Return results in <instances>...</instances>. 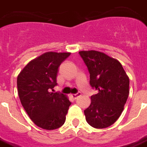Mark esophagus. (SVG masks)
Segmentation results:
<instances>
[{
    "label": "esophagus",
    "instance_id": "34e87169",
    "mask_svg": "<svg viewBox=\"0 0 147 147\" xmlns=\"http://www.w3.org/2000/svg\"><path fill=\"white\" fill-rule=\"evenodd\" d=\"M80 96H81V93L80 92H78L77 94H71V97H72V98L73 99H77Z\"/></svg>",
    "mask_w": 147,
    "mask_h": 147
}]
</instances>
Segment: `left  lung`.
I'll return each instance as SVG.
<instances>
[{"label":"left lung","mask_w":147,"mask_h":147,"mask_svg":"<svg viewBox=\"0 0 147 147\" xmlns=\"http://www.w3.org/2000/svg\"><path fill=\"white\" fill-rule=\"evenodd\" d=\"M90 73V85L98 90L84 110L86 120L95 128L113 124L122 113L129 94V78L119 61L102 52H79Z\"/></svg>","instance_id":"obj_1"}]
</instances>
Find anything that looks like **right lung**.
I'll list each match as a JSON object with an SVG mask.
<instances>
[{
  "label": "right lung",
  "instance_id": "1",
  "mask_svg": "<svg viewBox=\"0 0 147 147\" xmlns=\"http://www.w3.org/2000/svg\"><path fill=\"white\" fill-rule=\"evenodd\" d=\"M70 53L48 52L29 62L17 77L21 104L30 120L45 130L59 128L65 122L71 102L63 94L53 93L58 67Z\"/></svg>",
  "mask_w": 147,
  "mask_h": 147
}]
</instances>
